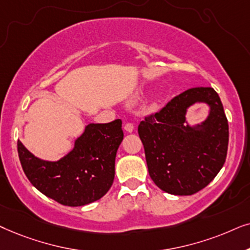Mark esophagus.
<instances>
[{
    "mask_svg": "<svg viewBox=\"0 0 250 250\" xmlns=\"http://www.w3.org/2000/svg\"><path fill=\"white\" fill-rule=\"evenodd\" d=\"M134 129H135L134 123L127 122V123H125V130L127 131V132H132V131H134Z\"/></svg>",
    "mask_w": 250,
    "mask_h": 250,
    "instance_id": "34e87169",
    "label": "esophagus"
}]
</instances>
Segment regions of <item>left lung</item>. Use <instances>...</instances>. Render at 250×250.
<instances>
[{
	"mask_svg": "<svg viewBox=\"0 0 250 250\" xmlns=\"http://www.w3.org/2000/svg\"><path fill=\"white\" fill-rule=\"evenodd\" d=\"M197 101L211 106L208 119L192 128L186 109ZM148 174L162 191L192 195L206 188L224 165L229 123L219 96L212 88L198 86L175 96L138 125Z\"/></svg>",
	"mask_w": 250,
	"mask_h": 250,
	"instance_id": "1",
	"label": "left lung"
}]
</instances>
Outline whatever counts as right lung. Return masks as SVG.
<instances>
[{"instance_id":"right-lung-1","label":"right lung","mask_w":250,"mask_h":250,"mask_svg":"<svg viewBox=\"0 0 250 250\" xmlns=\"http://www.w3.org/2000/svg\"><path fill=\"white\" fill-rule=\"evenodd\" d=\"M123 139L122 121L90 123L72 152L56 162L43 161L18 141V155L26 177L48 198L78 207L97 201L114 181L115 156Z\"/></svg>"}]
</instances>
